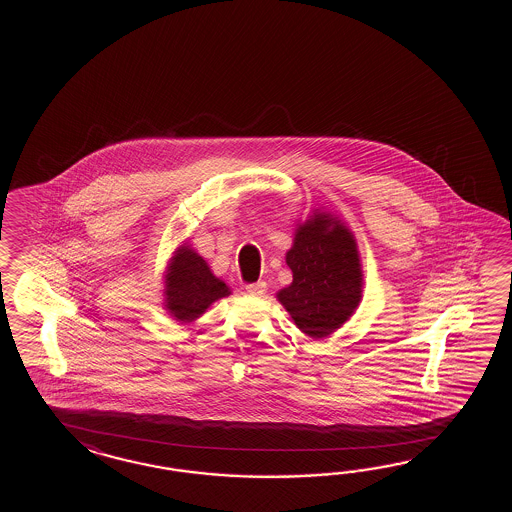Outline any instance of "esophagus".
Segmentation results:
<instances>
[{
    "label": "esophagus",
    "instance_id": "obj_1",
    "mask_svg": "<svg viewBox=\"0 0 512 512\" xmlns=\"http://www.w3.org/2000/svg\"><path fill=\"white\" fill-rule=\"evenodd\" d=\"M247 289V293L252 294V296H261V294L267 291V283L265 282H256L251 283V285H247L245 287Z\"/></svg>",
    "mask_w": 512,
    "mask_h": 512
}]
</instances>
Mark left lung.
<instances>
[{
  "instance_id": "8db88e82",
  "label": "left lung",
  "mask_w": 512,
  "mask_h": 512,
  "mask_svg": "<svg viewBox=\"0 0 512 512\" xmlns=\"http://www.w3.org/2000/svg\"><path fill=\"white\" fill-rule=\"evenodd\" d=\"M293 283L278 293L298 329L313 338L331 335L357 309L362 294L353 234L326 214L305 221L287 252Z\"/></svg>"
}]
</instances>
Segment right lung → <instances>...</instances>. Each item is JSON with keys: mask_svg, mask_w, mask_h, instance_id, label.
<instances>
[{"mask_svg": "<svg viewBox=\"0 0 512 512\" xmlns=\"http://www.w3.org/2000/svg\"><path fill=\"white\" fill-rule=\"evenodd\" d=\"M166 307L181 322H192L208 305L230 294L207 263L188 247L179 249L166 274Z\"/></svg>", "mask_w": 512, "mask_h": 512, "instance_id": "1", "label": "right lung"}]
</instances>
